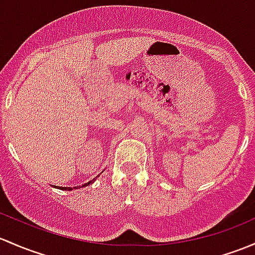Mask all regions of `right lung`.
<instances>
[{
    "label": "right lung",
    "mask_w": 255,
    "mask_h": 255,
    "mask_svg": "<svg viewBox=\"0 0 255 255\" xmlns=\"http://www.w3.org/2000/svg\"><path fill=\"white\" fill-rule=\"evenodd\" d=\"M94 181H95V178L92 179V181H89V182H88V183L83 184V187H85V186H89V184H90V183H93ZM58 188H60V189H64V191H71V189H72L71 187H58ZM74 188H76V187H74ZM77 188H78V187H77Z\"/></svg>",
    "instance_id": "obj_1"
}]
</instances>
